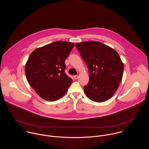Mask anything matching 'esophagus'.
<instances>
[{
    "label": "esophagus",
    "instance_id": "1",
    "mask_svg": "<svg viewBox=\"0 0 149 149\" xmlns=\"http://www.w3.org/2000/svg\"><path fill=\"white\" fill-rule=\"evenodd\" d=\"M78 78H79V76H77V75L73 76V79H74V80H76V79H77Z\"/></svg>",
    "mask_w": 149,
    "mask_h": 149
}]
</instances>
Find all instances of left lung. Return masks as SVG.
Here are the masks:
<instances>
[{
	"label": "left lung",
	"instance_id": "8db88e82",
	"mask_svg": "<svg viewBox=\"0 0 149 149\" xmlns=\"http://www.w3.org/2000/svg\"><path fill=\"white\" fill-rule=\"evenodd\" d=\"M86 64L89 81L84 86L86 96L101 103L109 99L122 81L124 65L118 52L106 45L86 41L75 45Z\"/></svg>",
	"mask_w": 149,
	"mask_h": 149
}]
</instances>
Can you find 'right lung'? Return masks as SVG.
<instances>
[{
  "mask_svg": "<svg viewBox=\"0 0 149 149\" xmlns=\"http://www.w3.org/2000/svg\"><path fill=\"white\" fill-rule=\"evenodd\" d=\"M73 43L56 41L35 49L25 65L30 85L43 99L56 101L62 97L72 79L65 73V61L74 47Z\"/></svg>",
  "mask_w": 149,
  "mask_h": 149,
  "instance_id": "obj_1",
  "label": "right lung"
}]
</instances>
